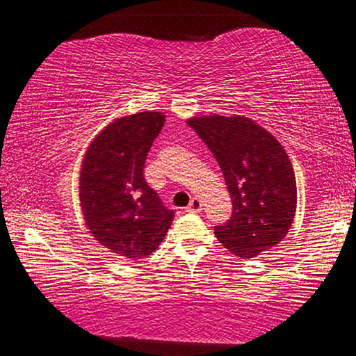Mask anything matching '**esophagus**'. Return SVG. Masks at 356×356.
I'll use <instances>...</instances> for the list:
<instances>
[{"label":"esophagus","instance_id":"esophagus-1","mask_svg":"<svg viewBox=\"0 0 356 356\" xmlns=\"http://www.w3.org/2000/svg\"><path fill=\"white\" fill-rule=\"evenodd\" d=\"M187 211L188 213H200L202 211V202H200L198 198H192L187 207Z\"/></svg>","mask_w":356,"mask_h":356}]
</instances>
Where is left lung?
<instances>
[{
	"instance_id": "8db88e82",
	"label": "left lung",
	"mask_w": 356,
	"mask_h": 356,
	"mask_svg": "<svg viewBox=\"0 0 356 356\" xmlns=\"http://www.w3.org/2000/svg\"><path fill=\"white\" fill-rule=\"evenodd\" d=\"M187 124L216 158L232 198V216L214 227L219 242L242 259L279 243L297 209V182L282 145L243 116L214 114Z\"/></svg>"
}]
</instances>
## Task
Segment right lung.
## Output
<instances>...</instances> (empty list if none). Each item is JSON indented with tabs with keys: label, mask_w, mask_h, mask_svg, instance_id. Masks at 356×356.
Segmentation results:
<instances>
[{
	"label": "right lung",
	"mask_w": 356,
	"mask_h": 356,
	"mask_svg": "<svg viewBox=\"0 0 356 356\" xmlns=\"http://www.w3.org/2000/svg\"><path fill=\"white\" fill-rule=\"evenodd\" d=\"M164 119L154 111L116 119L90 145L80 171L79 195L88 230L113 253L132 261L148 258L159 247L174 219L143 176Z\"/></svg>",
	"instance_id": "obj_1"
}]
</instances>
